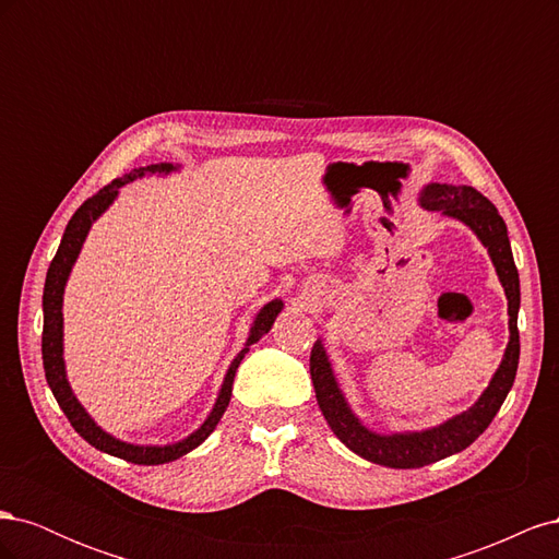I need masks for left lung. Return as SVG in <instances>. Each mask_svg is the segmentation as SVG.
<instances>
[{
    "instance_id": "obj_1",
    "label": "left lung",
    "mask_w": 559,
    "mask_h": 559,
    "mask_svg": "<svg viewBox=\"0 0 559 559\" xmlns=\"http://www.w3.org/2000/svg\"><path fill=\"white\" fill-rule=\"evenodd\" d=\"M421 205L431 212H443L452 218H460L480 242L487 247L489 257L497 267V275L503 284L506 298H509V329L511 341L506 347L503 361L495 373L492 382L466 413L448 419L445 425L415 431V433H394L380 436L368 431L361 421L354 417L345 396L337 389L333 370L321 341L314 343L310 354V376L314 384V394L321 413H324L329 427L341 441L357 452L364 460L389 466V468H419L433 464L438 460L466 450L476 438L489 427V421L499 413L501 403L509 396L515 382V370L520 361V333H518V310H520V277L513 261V251L509 242L503 218L497 207L473 186H448V183H429L419 198Z\"/></svg>"
}]
</instances>
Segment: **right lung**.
Listing matches in <instances>:
<instances>
[{
    "instance_id": "add662e5",
    "label": "right lung",
    "mask_w": 559,
    "mask_h": 559,
    "mask_svg": "<svg viewBox=\"0 0 559 559\" xmlns=\"http://www.w3.org/2000/svg\"><path fill=\"white\" fill-rule=\"evenodd\" d=\"M173 170H175V167L170 163H158V165L140 167V170H132L126 177L114 179L111 183L105 186V189H99L93 198H88L86 202H83V205L74 212V216L70 218V224H67V228H64L62 242L58 247V253L53 257V261H50V265H48L46 284H44L41 357H44L46 382L50 386V392H53V396H56L58 405L62 408V413L67 415V419H70V425L74 427V431L83 438V441H88L93 448L103 450L107 454L121 456V460H126V462L144 464V466L167 464V462L179 460L181 454L198 448L216 429L218 419L224 417L228 403H230L235 370H238L240 361L245 359L249 345L261 341V337L270 331V326H273L275 317L284 308L282 300H273V302H267V306L257 314V319H253L251 333H249L247 347L238 354V357L233 359L228 373H226V380H224V386H222V394H218V399H216L214 411L205 419V425H202L195 433H191L189 438H183L181 443L165 445V448H156V445H146L144 448V445H130V443H123V441H116L114 436H109V433H105L103 429H99L95 421L88 417V413L81 408V403L72 394L70 382H67V378H64V361H62V294H64L67 277H70V270H72V265H74V261L79 257L83 240H86V235L91 230V224L111 205L118 189H121L123 183L138 179L142 175H146V173H173Z\"/></svg>"
}]
</instances>
